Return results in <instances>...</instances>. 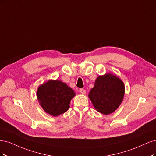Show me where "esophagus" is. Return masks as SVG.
I'll return each instance as SVG.
<instances>
[{
	"label": "esophagus",
	"instance_id": "1",
	"mask_svg": "<svg viewBox=\"0 0 156 156\" xmlns=\"http://www.w3.org/2000/svg\"><path fill=\"white\" fill-rule=\"evenodd\" d=\"M80 92L82 94H85V93H86V91H85V90L84 89H80Z\"/></svg>",
	"mask_w": 156,
	"mask_h": 156
}]
</instances>
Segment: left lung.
<instances>
[{"label":"left lung","instance_id":"left-lung-1","mask_svg":"<svg viewBox=\"0 0 156 156\" xmlns=\"http://www.w3.org/2000/svg\"><path fill=\"white\" fill-rule=\"evenodd\" d=\"M124 90L121 80L108 73L97 78L89 97L98 112L108 115L115 111L122 102Z\"/></svg>","mask_w":156,"mask_h":156}]
</instances>
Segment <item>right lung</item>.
Masks as SVG:
<instances>
[{
  "mask_svg": "<svg viewBox=\"0 0 156 156\" xmlns=\"http://www.w3.org/2000/svg\"><path fill=\"white\" fill-rule=\"evenodd\" d=\"M74 95L73 90L59 80H49L39 86L37 92L41 107L52 116H58L66 112Z\"/></svg>",
  "mask_w": 156,
  "mask_h": 156,
  "instance_id": "1",
  "label": "right lung"
}]
</instances>
